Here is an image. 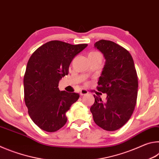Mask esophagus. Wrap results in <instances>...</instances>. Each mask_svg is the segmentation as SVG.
<instances>
[{"label":"esophagus","instance_id":"obj_1","mask_svg":"<svg viewBox=\"0 0 159 159\" xmlns=\"http://www.w3.org/2000/svg\"><path fill=\"white\" fill-rule=\"evenodd\" d=\"M88 93V90H86L85 89H82L80 91V95H87V94Z\"/></svg>","mask_w":159,"mask_h":159}]
</instances>
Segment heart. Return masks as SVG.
<instances>
[{"label":"heart","instance_id":"heart-1","mask_svg":"<svg viewBox=\"0 0 159 159\" xmlns=\"http://www.w3.org/2000/svg\"><path fill=\"white\" fill-rule=\"evenodd\" d=\"M101 55L99 52H96V51H93L89 53V55Z\"/></svg>","mask_w":159,"mask_h":159}]
</instances>
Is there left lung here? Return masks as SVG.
<instances>
[{
  "instance_id": "left-lung-1",
  "label": "left lung",
  "mask_w": 159,
  "mask_h": 159,
  "mask_svg": "<svg viewBox=\"0 0 159 159\" xmlns=\"http://www.w3.org/2000/svg\"><path fill=\"white\" fill-rule=\"evenodd\" d=\"M95 47L103 53L106 62L97 86L107 93L106 101L94 95L90 107L94 121L102 129L114 131L130 119L137 103L138 78L128 51L114 42L100 40Z\"/></svg>"
}]
</instances>
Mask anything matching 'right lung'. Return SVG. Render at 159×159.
I'll return each mask as SVG.
<instances>
[{
    "label": "right lung",
    "instance_id": "right-lung-1",
    "mask_svg": "<svg viewBox=\"0 0 159 159\" xmlns=\"http://www.w3.org/2000/svg\"><path fill=\"white\" fill-rule=\"evenodd\" d=\"M88 44L71 45L51 41L32 54L24 76L25 102L31 120L46 132H55L65 125L66 112L79 94L60 91L59 82L69 74L75 56Z\"/></svg>",
    "mask_w": 159,
    "mask_h": 159
}]
</instances>
